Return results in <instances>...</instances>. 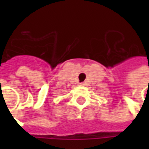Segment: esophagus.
Masks as SVG:
<instances>
[{
	"label": "esophagus",
	"mask_w": 149,
	"mask_h": 149,
	"mask_svg": "<svg viewBox=\"0 0 149 149\" xmlns=\"http://www.w3.org/2000/svg\"><path fill=\"white\" fill-rule=\"evenodd\" d=\"M85 82H81V83H79V85H81V86H84V85H85Z\"/></svg>",
	"instance_id": "esophagus-1"
}]
</instances>
